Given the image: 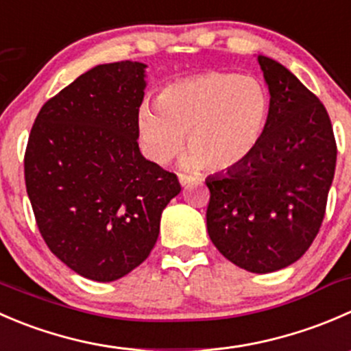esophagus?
Instances as JSON below:
<instances>
[{
  "label": "esophagus",
  "mask_w": 351,
  "mask_h": 351,
  "mask_svg": "<svg viewBox=\"0 0 351 351\" xmlns=\"http://www.w3.org/2000/svg\"><path fill=\"white\" fill-rule=\"evenodd\" d=\"M193 180H194V177L186 176V174H179V182H180V186H182V187L189 186V184L193 182Z\"/></svg>",
  "instance_id": "1"
}]
</instances>
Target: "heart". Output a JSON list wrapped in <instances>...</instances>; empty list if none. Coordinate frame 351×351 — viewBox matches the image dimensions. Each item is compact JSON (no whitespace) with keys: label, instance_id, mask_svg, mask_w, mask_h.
<instances>
[{"label":"heart","instance_id":"b5f03b06","mask_svg":"<svg viewBox=\"0 0 351 351\" xmlns=\"http://www.w3.org/2000/svg\"><path fill=\"white\" fill-rule=\"evenodd\" d=\"M268 119L269 93L258 78L211 71L165 86L157 107H140L136 130L154 164H169L187 134L184 169L228 171L254 154Z\"/></svg>","mask_w":351,"mask_h":351}]
</instances>
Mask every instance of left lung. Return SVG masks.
I'll use <instances>...</instances> for the list:
<instances>
[{"label":"left lung","mask_w":351,"mask_h":351,"mask_svg":"<svg viewBox=\"0 0 351 351\" xmlns=\"http://www.w3.org/2000/svg\"><path fill=\"white\" fill-rule=\"evenodd\" d=\"M258 62L271 95L268 124L247 160L206 179V227L235 266L273 273L300 259L321 228L336 141L321 100L275 59Z\"/></svg>","instance_id":"obj_1"}]
</instances>
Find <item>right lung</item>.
<instances>
[{
  "instance_id": "1",
  "label": "right lung",
  "mask_w": 351,
  "mask_h": 351,
  "mask_svg": "<svg viewBox=\"0 0 351 351\" xmlns=\"http://www.w3.org/2000/svg\"><path fill=\"white\" fill-rule=\"evenodd\" d=\"M136 61L99 64L47 100L25 150L37 227L83 278L114 282L150 256L177 176L147 160L136 117L145 95Z\"/></svg>"
}]
</instances>
